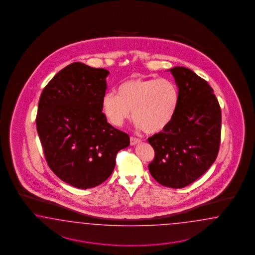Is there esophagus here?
<instances>
[{"label":"esophagus","mask_w":255,"mask_h":255,"mask_svg":"<svg viewBox=\"0 0 255 255\" xmlns=\"http://www.w3.org/2000/svg\"><path fill=\"white\" fill-rule=\"evenodd\" d=\"M140 139L136 138V137H133V136H131V138H130V144H131V146H134V145H136V144H138L140 143Z\"/></svg>","instance_id":"34e87169"}]
</instances>
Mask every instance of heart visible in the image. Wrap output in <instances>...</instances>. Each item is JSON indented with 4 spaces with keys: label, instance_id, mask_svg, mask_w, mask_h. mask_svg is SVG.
I'll return each mask as SVG.
<instances>
[{
    "label": "heart",
    "instance_id": "obj_1",
    "mask_svg": "<svg viewBox=\"0 0 255 255\" xmlns=\"http://www.w3.org/2000/svg\"><path fill=\"white\" fill-rule=\"evenodd\" d=\"M178 100L177 87L167 78L129 79L120 85L118 94H105L102 108L108 122L115 126H122L132 112L138 128L157 133L172 122Z\"/></svg>",
    "mask_w": 255,
    "mask_h": 255
}]
</instances>
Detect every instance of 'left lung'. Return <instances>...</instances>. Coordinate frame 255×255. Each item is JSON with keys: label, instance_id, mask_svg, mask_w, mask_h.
<instances>
[{"label": "left lung", "instance_id": "obj_1", "mask_svg": "<svg viewBox=\"0 0 255 255\" xmlns=\"http://www.w3.org/2000/svg\"><path fill=\"white\" fill-rule=\"evenodd\" d=\"M168 71L178 86V105L169 125L147 139L155 151L148 169L160 184L180 189L200 178L215 162L222 112L206 80L182 66Z\"/></svg>", "mask_w": 255, "mask_h": 255}]
</instances>
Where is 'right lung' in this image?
<instances>
[{
  "label": "right lung",
  "instance_id": "obj_1",
  "mask_svg": "<svg viewBox=\"0 0 255 255\" xmlns=\"http://www.w3.org/2000/svg\"><path fill=\"white\" fill-rule=\"evenodd\" d=\"M108 70L73 62L40 96L36 128L50 169L78 189L100 185L112 174L117 153L130 145L127 133L102 113Z\"/></svg>",
  "mask_w": 255,
  "mask_h": 255
}]
</instances>
